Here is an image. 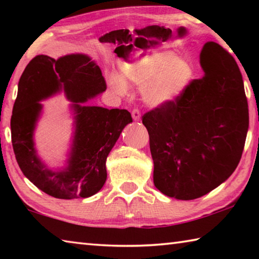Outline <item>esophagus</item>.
<instances>
[{"label": "esophagus", "mask_w": 259, "mask_h": 259, "mask_svg": "<svg viewBox=\"0 0 259 259\" xmlns=\"http://www.w3.org/2000/svg\"><path fill=\"white\" fill-rule=\"evenodd\" d=\"M131 115H133V119L135 121H140V112L138 109H133V112H131Z\"/></svg>", "instance_id": "obj_1"}]
</instances>
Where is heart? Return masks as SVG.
Instances as JSON below:
<instances>
[{
  "instance_id": "heart-1",
  "label": "heart",
  "mask_w": 259,
  "mask_h": 259,
  "mask_svg": "<svg viewBox=\"0 0 259 259\" xmlns=\"http://www.w3.org/2000/svg\"><path fill=\"white\" fill-rule=\"evenodd\" d=\"M193 69L186 60L176 58L169 51L145 54L121 65V78L113 76L109 85L119 95L128 90L126 84L143 88V98L152 107L174 102L188 85Z\"/></svg>"
}]
</instances>
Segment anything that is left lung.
<instances>
[{
    "label": "left lung",
    "instance_id": "8db88e82",
    "mask_svg": "<svg viewBox=\"0 0 259 259\" xmlns=\"http://www.w3.org/2000/svg\"><path fill=\"white\" fill-rule=\"evenodd\" d=\"M204 75L168 105L143 116L150 135L155 187L177 200H194L229 178L242 155L248 102L235 60L216 42L200 54Z\"/></svg>",
    "mask_w": 259,
    "mask_h": 259
}]
</instances>
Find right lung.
Segmentation results:
<instances>
[{
	"mask_svg": "<svg viewBox=\"0 0 259 259\" xmlns=\"http://www.w3.org/2000/svg\"><path fill=\"white\" fill-rule=\"evenodd\" d=\"M105 90L102 71L87 55H66L57 60L40 55L26 66L12 109V146L25 177L47 194L64 200L89 198L104 186L109 152L133 122L126 109L87 105ZM59 92L71 102L74 122L67 163L54 170L38 156L33 133L42 109L39 102Z\"/></svg>",
	"mask_w": 259,
	"mask_h": 259,
	"instance_id": "1",
	"label": "right lung"
}]
</instances>
